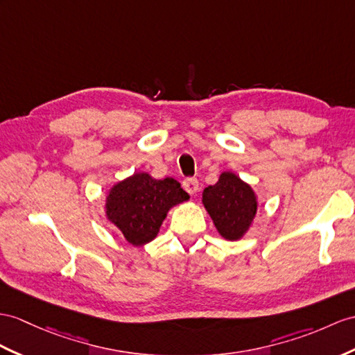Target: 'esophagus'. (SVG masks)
Listing matches in <instances>:
<instances>
[{"label":"esophagus","instance_id":"obj_1","mask_svg":"<svg viewBox=\"0 0 355 355\" xmlns=\"http://www.w3.org/2000/svg\"><path fill=\"white\" fill-rule=\"evenodd\" d=\"M184 188L188 194H196L198 191V180L196 178H188L184 180Z\"/></svg>","mask_w":355,"mask_h":355}]
</instances>
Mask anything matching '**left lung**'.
<instances>
[{"label":"left lung","mask_w":355,"mask_h":355,"mask_svg":"<svg viewBox=\"0 0 355 355\" xmlns=\"http://www.w3.org/2000/svg\"><path fill=\"white\" fill-rule=\"evenodd\" d=\"M202 202L220 235L229 241L245 235L257 211L252 187L232 171H223L217 184L203 189Z\"/></svg>","instance_id":"8db88e82"}]
</instances>
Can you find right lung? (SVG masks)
<instances>
[{"label":"right lung","mask_w":355,"mask_h":355,"mask_svg":"<svg viewBox=\"0 0 355 355\" xmlns=\"http://www.w3.org/2000/svg\"><path fill=\"white\" fill-rule=\"evenodd\" d=\"M188 198V193L173 178L158 180L148 173H134L112 185L105 200V214L128 243L138 247L157 238L167 212Z\"/></svg>","instance_id":"1"}]
</instances>
